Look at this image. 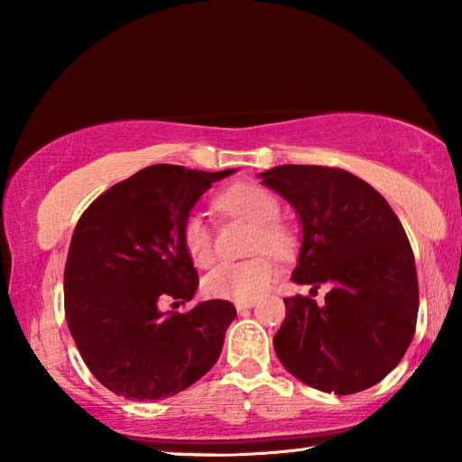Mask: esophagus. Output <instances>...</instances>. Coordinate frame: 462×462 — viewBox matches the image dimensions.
<instances>
[{
    "label": "esophagus",
    "mask_w": 462,
    "mask_h": 462,
    "mask_svg": "<svg viewBox=\"0 0 462 462\" xmlns=\"http://www.w3.org/2000/svg\"><path fill=\"white\" fill-rule=\"evenodd\" d=\"M234 306H236L238 311H246L250 308H254L256 301H236V303H234Z\"/></svg>",
    "instance_id": "esophagus-1"
}]
</instances>
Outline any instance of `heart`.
Wrapping results in <instances>:
<instances>
[{
    "instance_id": "heart-1",
    "label": "heart",
    "mask_w": 462,
    "mask_h": 462,
    "mask_svg": "<svg viewBox=\"0 0 462 462\" xmlns=\"http://www.w3.org/2000/svg\"><path fill=\"white\" fill-rule=\"evenodd\" d=\"M217 209L256 224L254 253L287 256L291 250V234L277 220L279 201L275 195L254 183H234L216 198ZM181 242L185 253L198 267H208L214 261L212 230L198 214H189L181 224ZM277 277V267L269 256L240 263H222L203 279V289L209 297L230 301H253L267 291Z\"/></svg>"
}]
</instances>
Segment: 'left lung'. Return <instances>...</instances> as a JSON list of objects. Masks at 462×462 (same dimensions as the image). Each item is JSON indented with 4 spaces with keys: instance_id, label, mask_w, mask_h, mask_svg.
I'll return each instance as SVG.
<instances>
[{
    "instance_id": "left-lung-1",
    "label": "left lung",
    "mask_w": 462,
    "mask_h": 462,
    "mask_svg": "<svg viewBox=\"0 0 462 462\" xmlns=\"http://www.w3.org/2000/svg\"><path fill=\"white\" fill-rule=\"evenodd\" d=\"M263 183L291 203L303 240L291 281L326 303L285 297L273 338L285 369L326 393L350 395L377 385L402 361L416 332L418 275L405 230L385 198L336 167L281 165Z\"/></svg>"
}]
</instances>
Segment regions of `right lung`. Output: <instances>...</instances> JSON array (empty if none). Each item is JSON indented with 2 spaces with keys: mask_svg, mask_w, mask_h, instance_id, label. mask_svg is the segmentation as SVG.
<instances>
[{
  "mask_svg": "<svg viewBox=\"0 0 462 462\" xmlns=\"http://www.w3.org/2000/svg\"><path fill=\"white\" fill-rule=\"evenodd\" d=\"M234 169L152 165L104 191L75 226L65 264V318L85 365L112 393L173 397L216 365L236 316L209 300L183 311L198 271L181 242L195 201Z\"/></svg>",
  "mask_w": 462,
  "mask_h": 462,
  "instance_id": "1",
  "label": "right lung"
}]
</instances>
